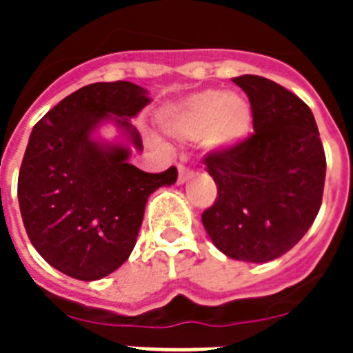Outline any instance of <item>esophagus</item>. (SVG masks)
I'll return each instance as SVG.
<instances>
[{"label":"esophagus","mask_w":353,"mask_h":353,"mask_svg":"<svg viewBox=\"0 0 353 353\" xmlns=\"http://www.w3.org/2000/svg\"><path fill=\"white\" fill-rule=\"evenodd\" d=\"M192 179V171L189 170V168L185 166H179V183L182 185V183H185L187 180Z\"/></svg>","instance_id":"1"}]
</instances>
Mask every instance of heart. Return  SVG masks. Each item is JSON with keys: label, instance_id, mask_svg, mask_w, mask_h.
Returning <instances> with one entry per match:
<instances>
[{"label": "heart", "instance_id": "obj_1", "mask_svg": "<svg viewBox=\"0 0 353 353\" xmlns=\"http://www.w3.org/2000/svg\"><path fill=\"white\" fill-rule=\"evenodd\" d=\"M162 129L179 139L203 138L210 152L235 150L252 130V108L236 93L205 92L191 97L162 120Z\"/></svg>", "mask_w": 353, "mask_h": 353}]
</instances>
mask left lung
<instances>
[{
	"mask_svg": "<svg viewBox=\"0 0 353 353\" xmlns=\"http://www.w3.org/2000/svg\"><path fill=\"white\" fill-rule=\"evenodd\" d=\"M252 108L254 134L235 150L205 159L217 198L201 221L233 260L265 263L305 235L322 205L325 154L311 109L260 76L233 79Z\"/></svg>",
	"mask_w": 353,
	"mask_h": 353,
	"instance_id": "obj_1",
	"label": "left lung"
}]
</instances>
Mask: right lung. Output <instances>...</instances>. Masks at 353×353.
<instances>
[{"label": "right lung", "mask_w": 353, "mask_h": 353, "mask_svg": "<svg viewBox=\"0 0 353 353\" xmlns=\"http://www.w3.org/2000/svg\"><path fill=\"white\" fill-rule=\"evenodd\" d=\"M129 81L93 83L58 102L33 127L19 171L17 198L33 248L56 270L95 281L130 256L148 196L176 182V168L145 173L129 162L141 136L130 118L150 104ZM113 121L124 143L97 139Z\"/></svg>", "instance_id": "1"}]
</instances>
